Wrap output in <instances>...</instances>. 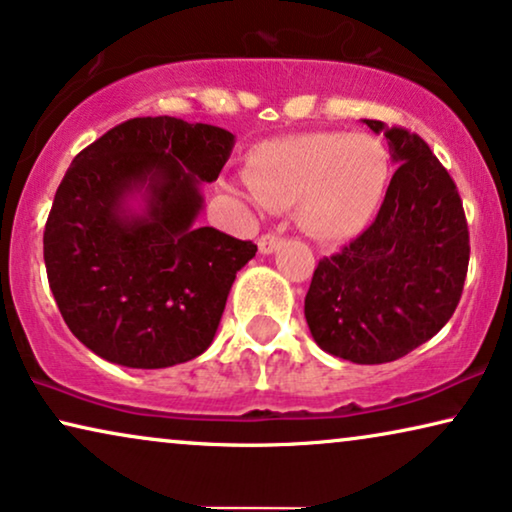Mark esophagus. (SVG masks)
Returning a JSON list of instances; mask_svg holds the SVG:
<instances>
[{
  "mask_svg": "<svg viewBox=\"0 0 512 512\" xmlns=\"http://www.w3.org/2000/svg\"><path fill=\"white\" fill-rule=\"evenodd\" d=\"M282 247V237H277V235H263L261 240H258V251H261V254H275V251Z\"/></svg>",
  "mask_w": 512,
  "mask_h": 512,
  "instance_id": "1",
  "label": "esophagus"
}]
</instances>
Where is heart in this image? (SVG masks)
Segmentation results:
<instances>
[{"mask_svg":"<svg viewBox=\"0 0 512 512\" xmlns=\"http://www.w3.org/2000/svg\"><path fill=\"white\" fill-rule=\"evenodd\" d=\"M244 179L263 207L296 205L307 237L338 244L373 221L391 179V156L366 132H305L254 146Z\"/></svg>","mask_w":512,"mask_h":512,"instance_id":"b5f03b06","label":"heart"}]
</instances>
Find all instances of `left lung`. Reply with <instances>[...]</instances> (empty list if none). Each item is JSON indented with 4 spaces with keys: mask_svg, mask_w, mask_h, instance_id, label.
Masks as SVG:
<instances>
[{
    "mask_svg": "<svg viewBox=\"0 0 512 512\" xmlns=\"http://www.w3.org/2000/svg\"><path fill=\"white\" fill-rule=\"evenodd\" d=\"M384 135L398 170L373 226L319 261L305 319L324 352L389 363L431 340L457 310L468 270V226L457 186L429 144L403 128Z\"/></svg>",
    "mask_w": 512,
    "mask_h": 512,
    "instance_id": "obj_1",
    "label": "left lung"
}]
</instances>
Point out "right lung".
I'll use <instances>...</instances> for the list:
<instances>
[{
  "label": "right lung",
  "instance_id": "1",
  "mask_svg": "<svg viewBox=\"0 0 512 512\" xmlns=\"http://www.w3.org/2000/svg\"><path fill=\"white\" fill-rule=\"evenodd\" d=\"M233 135L172 116L132 118L72 160L44 230L55 303L76 338L125 368H170L212 345L256 244L200 228L202 184Z\"/></svg>",
  "mask_w": 512,
  "mask_h": 512
}]
</instances>
